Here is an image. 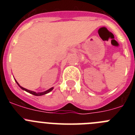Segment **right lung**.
I'll return each instance as SVG.
<instances>
[{
  "label": "right lung",
  "instance_id": "right-lung-1",
  "mask_svg": "<svg viewBox=\"0 0 135 135\" xmlns=\"http://www.w3.org/2000/svg\"><path fill=\"white\" fill-rule=\"evenodd\" d=\"M15 81H16V80H15ZM16 82H17V84H18L19 86H20L21 89H23V90H25V91L27 92V93H29L32 94V95H35V96H41V95H45V94H47V93H49V92H51V90H52L53 89V87H52V88H51V89H49V90H46V91H45V92H42V93H36V92L32 91V90H27V89H25V88H23V87L21 86H20V84H18V82H17V81H16Z\"/></svg>",
  "mask_w": 135,
  "mask_h": 135
}]
</instances>
